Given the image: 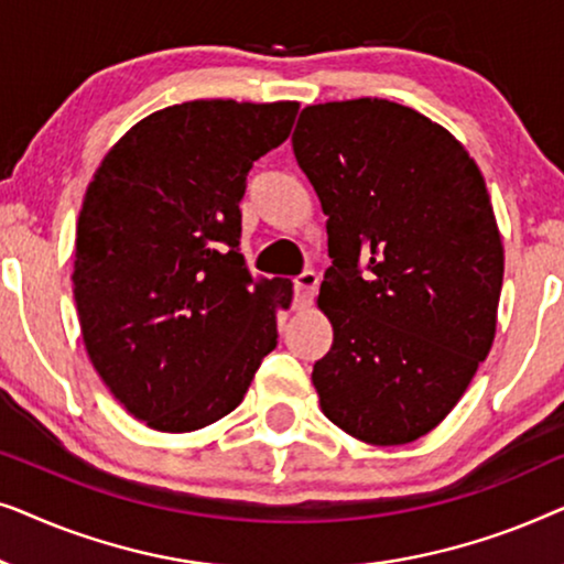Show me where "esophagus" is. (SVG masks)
Listing matches in <instances>:
<instances>
[{
	"mask_svg": "<svg viewBox=\"0 0 564 564\" xmlns=\"http://www.w3.org/2000/svg\"><path fill=\"white\" fill-rule=\"evenodd\" d=\"M315 290H318V274L305 272L295 280V311H303L313 303Z\"/></svg>",
	"mask_w": 564,
	"mask_h": 564,
	"instance_id": "esophagus-1",
	"label": "esophagus"
}]
</instances>
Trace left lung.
I'll use <instances>...</instances> for the list:
<instances>
[{
  "label": "left lung",
  "mask_w": 564,
  "mask_h": 564,
  "mask_svg": "<svg viewBox=\"0 0 564 564\" xmlns=\"http://www.w3.org/2000/svg\"><path fill=\"white\" fill-rule=\"evenodd\" d=\"M328 215L318 307L334 344L313 384L330 423L372 446L436 429L490 354L503 241L480 166L411 107L311 105L292 133Z\"/></svg>",
  "instance_id": "1"
}]
</instances>
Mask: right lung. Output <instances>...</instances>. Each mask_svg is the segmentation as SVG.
Returning <instances> with one entry per match:
<instances>
[{"label": "right lung", "instance_id": "add662e5", "mask_svg": "<svg viewBox=\"0 0 564 564\" xmlns=\"http://www.w3.org/2000/svg\"><path fill=\"white\" fill-rule=\"evenodd\" d=\"M300 102L195 99L135 122L99 161L76 223L74 300L89 361L149 429L187 434L241 403L276 346L290 280L238 253L246 174Z\"/></svg>", "mask_w": 564, "mask_h": 564}]
</instances>
